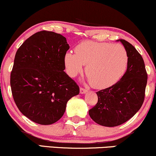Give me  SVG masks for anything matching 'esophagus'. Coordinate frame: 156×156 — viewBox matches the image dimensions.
Wrapping results in <instances>:
<instances>
[{
    "instance_id": "esophagus-1",
    "label": "esophagus",
    "mask_w": 156,
    "mask_h": 156,
    "mask_svg": "<svg viewBox=\"0 0 156 156\" xmlns=\"http://www.w3.org/2000/svg\"><path fill=\"white\" fill-rule=\"evenodd\" d=\"M88 91L87 89H83V88H80V94H86Z\"/></svg>"
}]
</instances>
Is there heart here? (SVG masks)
Wrapping results in <instances>:
<instances>
[{"mask_svg": "<svg viewBox=\"0 0 156 156\" xmlns=\"http://www.w3.org/2000/svg\"><path fill=\"white\" fill-rule=\"evenodd\" d=\"M64 55L66 72L74 78L83 70L93 87L105 89L117 83L123 78L129 64L128 52L123 45L84 41Z\"/></svg>", "mask_w": 156, "mask_h": 156, "instance_id": "obj_1", "label": "heart"}]
</instances>
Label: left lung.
<instances>
[{
	"instance_id": "obj_1",
	"label": "left lung",
	"mask_w": 156,
	"mask_h": 156,
	"mask_svg": "<svg viewBox=\"0 0 156 156\" xmlns=\"http://www.w3.org/2000/svg\"><path fill=\"white\" fill-rule=\"evenodd\" d=\"M129 55L127 70L115 85L97 91L98 102L89 110L94 121L103 126H117L129 121L143 104L147 74L144 60L128 41L120 39Z\"/></svg>"
}]
</instances>
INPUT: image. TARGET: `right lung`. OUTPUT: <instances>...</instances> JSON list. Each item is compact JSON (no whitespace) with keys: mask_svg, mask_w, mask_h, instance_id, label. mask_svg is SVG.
<instances>
[{"mask_svg":"<svg viewBox=\"0 0 156 156\" xmlns=\"http://www.w3.org/2000/svg\"><path fill=\"white\" fill-rule=\"evenodd\" d=\"M70 48L65 37L40 31L18 48L11 73L13 98L24 116L41 125L62 117L67 102L79 87L64 71V55Z\"/></svg>","mask_w":156,"mask_h":156,"instance_id":"right-lung-1","label":"right lung"}]
</instances>
